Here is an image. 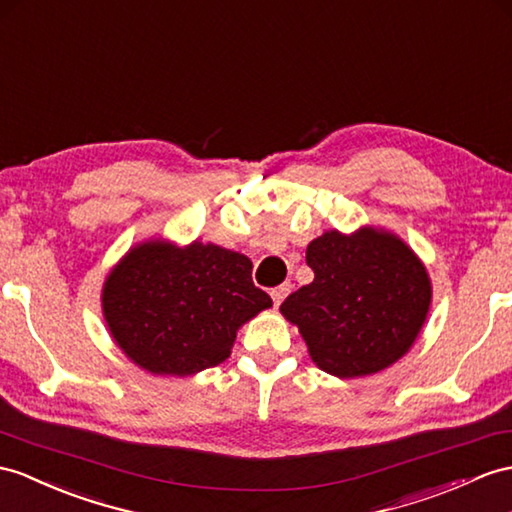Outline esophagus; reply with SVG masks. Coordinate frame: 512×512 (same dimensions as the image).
<instances>
[{"label":"esophagus","instance_id":"1","mask_svg":"<svg viewBox=\"0 0 512 512\" xmlns=\"http://www.w3.org/2000/svg\"><path fill=\"white\" fill-rule=\"evenodd\" d=\"M291 293V282H284L280 286H276V289H271V299H273V306H280L282 299Z\"/></svg>","mask_w":512,"mask_h":512}]
</instances>
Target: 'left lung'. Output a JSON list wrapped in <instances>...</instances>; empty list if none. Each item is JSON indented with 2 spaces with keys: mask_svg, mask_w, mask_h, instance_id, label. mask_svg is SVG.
Returning a JSON list of instances; mask_svg holds the SVG:
<instances>
[{
  "mask_svg": "<svg viewBox=\"0 0 512 512\" xmlns=\"http://www.w3.org/2000/svg\"><path fill=\"white\" fill-rule=\"evenodd\" d=\"M315 280L284 299L282 315L302 332L319 369L369 376L402 358L426 321V267L397 236L326 232L308 245Z\"/></svg>",
  "mask_w": 512,
  "mask_h": 512,
  "instance_id": "obj_1",
  "label": "left lung"
}]
</instances>
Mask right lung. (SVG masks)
<instances>
[{
  "label": "right lung",
  "mask_w": 512,
  "mask_h": 512,
  "mask_svg": "<svg viewBox=\"0 0 512 512\" xmlns=\"http://www.w3.org/2000/svg\"><path fill=\"white\" fill-rule=\"evenodd\" d=\"M104 317L136 365L162 376H193L230 356L247 319L271 306L243 254L213 243H143L104 284Z\"/></svg>",
  "instance_id": "1"
}]
</instances>
